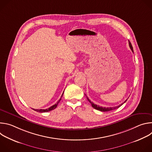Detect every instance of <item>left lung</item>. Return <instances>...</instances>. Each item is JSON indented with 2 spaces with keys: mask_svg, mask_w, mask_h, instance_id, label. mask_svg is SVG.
Wrapping results in <instances>:
<instances>
[{
  "mask_svg": "<svg viewBox=\"0 0 152 152\" xmlns=\"http://www.w3.org/2000/svg\"><path fill=\"white\" fill-rule=\"evenodd\" d=\"M129 47H130V48H131V50L133 52V53H134V51H133V47H132V44H131V42H130L129 41ZM87 98V99H88V100L90 102V103L91 104V105H92V107H94V109H96V110H99V111H102V112H107V111H112V110H115V109H117V108H118V107H120L124 103H125L126 101H127V100H125V102H124V103H121V104H120V105H118V106H115V107H102V106H99V105H97V104H94V103H93V102H91V101H90V100L88 98V97H86Z\"/></svg>",
  "mask_w": 152,
  "mask_h": 152,
  "instance_id": "1",
  "label": "left lung"
}]
</instances>
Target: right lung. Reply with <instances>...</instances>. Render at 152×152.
<instances>
[{
  "instance_id": "1",
  "label": "right lung",
  "mask_w": 152,
  "mask_h": 152,
  "mask_svg": "<svg viewBox=\"0 0 152 152\" xmlns=\"http://www.w3.org/2000/svg\"><path fill=\"white\" fill-rule=\"evenodd\" d=\"M63 93H62V96H61V97H62V95H63ZM61 100V99H59V100L56 103V104H55L54 105H53V106H50V107H49V108H48V109H46V110H42V109H41V110H35V109H33L34 111H37V112H38V113H47V112H49V111H52V110H55V108L57 107V106H58V103L59 102V101Z\"/></svg>"
}]
</instances>
